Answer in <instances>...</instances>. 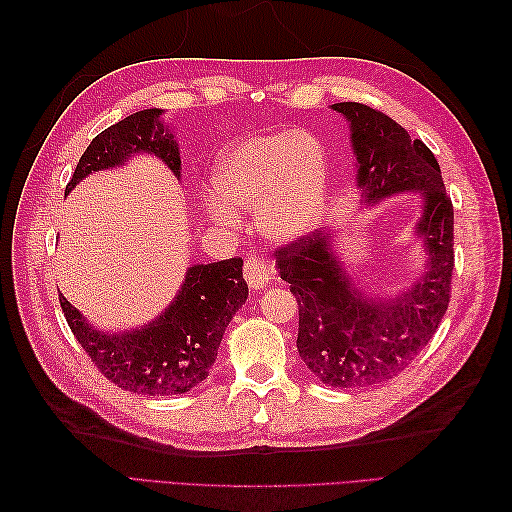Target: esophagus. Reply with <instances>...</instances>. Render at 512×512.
<instances>
[{"label":"esophagus","instance_id":"34e87169","mask_svg":"<svg viewBox=\"0 0 512 512\" xmlns=\"http://www.w3.org/2000/svg\"><path fill=\"white\" fill-rule=\"evenodd\" d=\"M243 275H245V282L250 284V288H265L275 280L277 275L275 262L262 256H247L243 265Z\"/></svg>","mask_w":512,"mask_h":512}]
</instances>
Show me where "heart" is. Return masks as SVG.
Listing matches in <instances>:
<instances>
[{
  "label": "heart",
  "mask_w": 512,
  "mask_h": 512,
  "mask_svg": "<svg viewBox=\"0 0 512 512\" xmlns=\"http://www.w3.org/2000/svg\"><path fill=\"white\" fill-rule=\"evenodd\" d=\"M218 188L209 207L220 222H235V207L254 209L262 235L294 241L307 235L324 211L327 158L318 138L303 130L250 136L222 156Z\"/></svg>",
  "instance_id": "1"
}]
</instances>
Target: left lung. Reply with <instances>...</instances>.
<instances>
[{
    "label": "left lung",
    "mask_w": 512,
    "mask_h": 512,
    "mask_svg": "<svg viewBox=\"0 0 512 512\" xmlns=\"http://www.w3.org/2000/svg\"><path fill=\"white\" fill-rule=\"evenodd\" d=\"M350 123L356 185L367 205L401 192L423 198L427 271L389 301L365 297L335 256L329 232L316 230L277 250L282 280L299 303V356L335 389H367L401 374L440 327L455 267L453 203L429 147L376 108L339 102Z\"/></svg>",
    "instance_id": "left-lung-1"
}]
</instances>
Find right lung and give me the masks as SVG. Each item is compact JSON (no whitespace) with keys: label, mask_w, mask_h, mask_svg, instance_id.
Here are the masks:
<instances>
[{"label":"right lung","mask_w":512,"mask_h":512,"mask_svg":"<svg viewBox=\"0 0 512 512\" xmlns=\"http://www.w3.org/2000/svg\"><path fill=\"white\" fill-rule=\"evenodd\" d=\"M160 115V108H145L100 132L76 164L66 194L87 175L115 168L141 151L158 156L179 179V147ZM241 267L239 256L190 267L175 301L132 331H96L64 294L59 305L76 342L106 380L138 395H181L209 376L228 322L247 299Z\"/></svg>","instance_id":"right-lung-1"}]
</instances>
